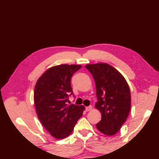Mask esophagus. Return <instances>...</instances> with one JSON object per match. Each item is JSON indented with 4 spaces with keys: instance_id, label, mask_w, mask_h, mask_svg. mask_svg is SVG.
I'll return each instance as SVG.
<instances>
[{
    "instance_id": "esophagus-1",
    "label": "esophagus",
    "mask_w": 159,
    "mask_h": 159,
    "mask_svg": "<svg viewBox=\"0 0 159 159\" xmlns=\"http://www.w3.org/2000/svg\"><path fill=\"white\" fill-rule=\"evenodd\" d=\"M92 110V106H88V107H85V110L87 111H89Z\"/></svg>"
}]
</instances>
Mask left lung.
I'll return each instance as SVG.
<instances>
[{
	"mask_svg": "<svg viewBox=\"0 0 159 159\" xmlns=\"http://www.w3.org/2000/svg\"><path fill=\"white\" fill-rule=\"evenodd\" d=\"M85 67L94 79L98 98L95 107L101 113L96 127L105 135L116 134L131 109L128 84L119 71L107 63L89 64Z\"/></svg>",
	"mask_w": 159,
	"mask_h": 159,
	"instance_id": "8db88e82",
	"label": "left lung"
}]
</instances>
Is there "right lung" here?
Here are the masks:
<instances>
[{
    "label": "right lung",
    "instance_id": "1",
    "mask_svg": "<svg viewBox=\"0 0 159 159\" xmlns=\"http://www.w3.org/2000/svg\"><path fill=\"white\" fill-rule=\"evenodd\" d=\"M82 66L59 65L49 68L37 80L34 101L39 119L56 139L66 138L72 132L85 110L83 105H67L73 94L70 80Z\"/></svg>",
    "mask_w": 159,
    "mask_h": 159
}]
</instances>
